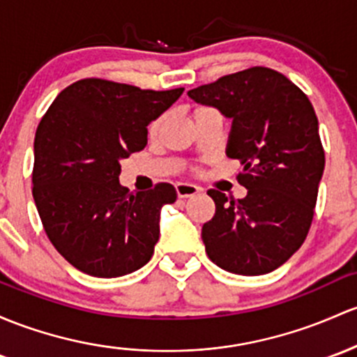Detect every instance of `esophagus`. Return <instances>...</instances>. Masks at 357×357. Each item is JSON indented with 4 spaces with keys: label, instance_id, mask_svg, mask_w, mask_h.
Instances as JSON below:
<instances>
[{
    "label": "esophagus",
    "instance_id": "1",
    "mask_svg": "<svg viewBox=\"0 0 357 357\" xmlns=\"http://www.w3.org/2000/svg\"><path fill=\"white\" fill-rule=\"evenodd\" d=\"M175 190H177V195L180 199H185V197H192V195L201 192L197 185H192V183H177L175 185Z\"/></svg>",
    "mask_w": 357,
    "mask_h": 357
}]
</instances>
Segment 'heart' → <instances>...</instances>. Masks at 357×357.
I'll use <instances>...</instances> for the list:
<instances>
[{"mask_svg":"<svg viewBox=\"0 0 357 357\" xmlns=\"http://www.w3.org/2000/svg\"><path fill=\"white\" fill-rule=\"evenodd\" d=\"M204 109H208V107H199V109H195V112H199V110H204ZM160 128H162V117L151 122V126H149V134H151V136H155V134L160 131Z\"/></svg>","mask_w":357,"mask_h":357,"instance_id":"1","label":"heart"}]
</instances>
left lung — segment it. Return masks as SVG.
I'll return each instance as SVG.
<instances>
[{
	"mask_svg": "<svg viewBox=\"0 0 357 357\" xmlns=\"http://www.w3.org/2000/svg\"><path fill=\"white\" fill-rule=\"evenodd\" d=\"M233 119L226 155L240 160L243 199L209 189L216 204L202 226L208 257L221 269L260 275L301 247L315 213L325 151L312 102L281 73L254 66L189 91Z\"/></svg>",
	"mask_w": 357,
	"mask_h": 357,
	"instance_id": "1",
	"label": "left lung"
}]
</instances>
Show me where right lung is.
<instances>
[{
	"label": "right lung",
	"mask_w": 357,
	"mask_h": 357,
	"mask_svg": "<svg viewBox=\"0 0 357 357\" xmlns=\"http://www.w3.org/2000/svg\"><path fill=\"white\" fill-rule=\"evenodd\" d=\"M85 78L64 88L33 143L32 194L45 235L73 267L95 278L131 274L151 259L160 209L174 185L129 192L121 160L148 143V124L182 95Z\"/></svg>",
	"instance_id": "1"
}]
</instances>
